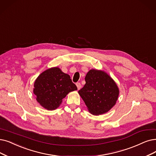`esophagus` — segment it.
Wrapping results in <instances>:
<instances>
[{
  "label": "esophagus",
  "mask_w": 156,
  "mask_h": 156,
  "mask_svg": "<svg viewBox=\"0 0 156 156\" xmlns=\"http://www.w3.org/2000/svg\"><path fill=\"white\" fill-rule=\"evenodd\" d=\"M76 86L77 87V89L78 90H80V88H81V84H80V83H76Z\"/></svg>",
  "instance_id": "34e87169"
}]
</instances>
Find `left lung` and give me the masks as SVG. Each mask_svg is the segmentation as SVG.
Returning <instances> with one entry per match:
<instances>
[{
    "label": "left lung",
    "mask_w": 156,
    "mask_h": 156,
    "mask_svg": "<svg viewBox=\"0 0 156 156\" xmlns=\"http://www.w3.org/2000/svg\"><path fill=\"white\" fill-rule=\"evenodd\" d=\"M85 81V85L79 93L91 114H104L114 106L119 90L106 73L91 70L86 74Z\"/></svg>",
    "instance_id": "8db88e82"
}]
</instances>
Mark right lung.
Returning <instances> with one entry per match:
<instances>
[{"instance_id":"right-lung-1","label":"right lung","mask_w":156,"mask_h":156,"mask_svg":"<svg viewBox=\"0 0 156 156\" xmlns=\"http://www.w3.org/2000/svg\"><path fill=\"white\" fill-rule=\"evenodd\" d=\"M34 93L41 106L48 110H54L59 106L62 99L68 93L77 90L69 75L55 67L41 73L34 85Z\"/></svg>"}]
</instances>
